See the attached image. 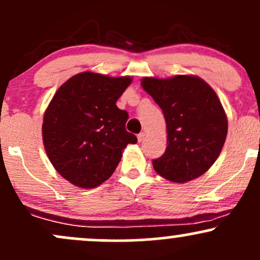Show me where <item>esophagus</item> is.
<instances>
[{"instance_id": "esophagus-1", "label": "esophagus", "mask_w": 260, "mask_h": 260, "mask_svg": "<svg viewBox=\"0 0 260 260\" xmlns=\"http://www.w3.org/2000/svg\"><path fill=\"white\" fill-rule=\"evenodd\" d=\"M144 137H146V133H144V132H141V133H139V135L137 136L138 142H142V141H143Z\"/></svg>"}]
</instances>
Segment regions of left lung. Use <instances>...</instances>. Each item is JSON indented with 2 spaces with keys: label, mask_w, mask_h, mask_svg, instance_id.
<instances>
[{
  "label": "left lung",
  "mask_w": 260,
  "mask_h": 260,
  "mask_svg": "<svg viewBox=\"0 0 260 260\" xmlns=\"http://www.w3.org/2000/svg\"><path fill=\"white\" fill-rule=\"evenodd\" d=\"M142 87L165 114L167 148L153 168L176 183L193 180L219 157L228 132L225 112L217 93L197 76L144 77Z\"/></svg>",
  "instance_id": "obj_1"
}]
</instances>
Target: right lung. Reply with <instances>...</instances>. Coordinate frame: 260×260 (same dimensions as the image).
Returning <instances> with one entry per match:
<instances>
[{
  "mask_svg": "<svg viewBox=\"0 0 260 260\" xmlns=\"http://www.w3.org/2000/svg\"><path fill=\"white\" fill-rule=\"evenodd\" d=\"M132 78L82 72L64 82L43 116L46 153L57 172L80 188H95L113 174L127 144L128 113L116 102Z\"/></svg>",
  "mask_w": 260,
  "mask_h": 260,
  "instance_id": "add662e5",
  "label": "right lung"
}]
</instances>
